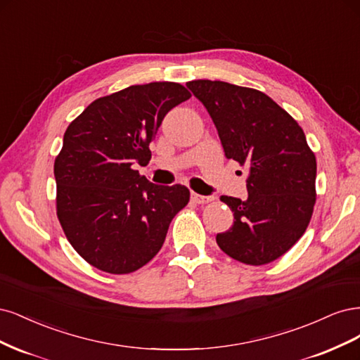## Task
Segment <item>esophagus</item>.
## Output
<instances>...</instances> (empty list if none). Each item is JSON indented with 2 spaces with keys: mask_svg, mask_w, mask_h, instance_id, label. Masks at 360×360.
Wrapping results in <instances>:
<instances>
[{
  "mask_svg": "<svg viewBox=\"0 0 360 360\" xmlns=\"http://www.w3.org/2000/svg\"><path fill=\"white\" fill-rule=\"evenodd\" d=\"M191 200L195 202V203H199V205H203V203H210L212 199H211V197H207V195H200L197 193H191Z\"/></svg>",
  "mask_w": 360,
  "mask_h": 360,
  "instance_id": "1",
  "label": "esophagus"
}]
</instances>
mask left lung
<instances>
[{"label":"left lung","mask_w":360,"mask_h":360,"mask_svg":"<svg viewBox=\"0 0 360 360\" xmlns=\"http://www.w3.org/2000/svg\"><path fill=\"white\" fill-rule=\"evenodd\" d=\"M227 158L248 169V199L221 195L235 221L217 243L240 263L281 257L305 233L316 203V155L299 124L263 92L221 80H191Z\"/></svg>","instance_id":"left-lung-1"}]
</instances>
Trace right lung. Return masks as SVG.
Wrapping results in <instances>:
<instances>
[{
  "label": "right lung",
  "mask_w": 360,
  "mask_h": 360,
  "mask_svg": "<svg viewBox=\"0 0 360 360\" xmlns=\"http://www.w3.org/2000/svg\"><path fill=\"white\" fill-rule=\"evenodd\" d=\"M190 97L175 82L133 85L92 101L67 127L53 166L56 215L72 247L94 268L117 275L141 269L187 206V187L155 185L134 165H148L161 121Z\"/></svg>",
  "instance_id": "1"
}]
</instances>
